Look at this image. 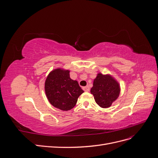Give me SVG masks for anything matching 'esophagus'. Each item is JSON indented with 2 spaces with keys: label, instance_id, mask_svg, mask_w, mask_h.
Instances as JSON below:
<instances>
[{
  "label": "esophagus",
  "instance_id": "1",
  "mask_svg": "<svg viewBox=\"0 0 158 158\" xmlns=\"http://www.w3.org/2000/svg\"><path fill=\"white\" fill-rule=\"evenodd\" d=\"M82 88H83V89L85 91V92H89V87L88 86V85H87V86L83 87Z\"/></svg>",
  "mask_w": 158,
  "mask_h": 158
}]
</instances>
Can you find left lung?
<instances>
[{
    "instance_id": "1",
    "label": "left lung",
    "mask_w": 158,
    "mask_h": 158,
    "mask_svg": "<svg viewBox=\"0 0 158 158\" xmlns=\"http://www.w3.org/2000/svg\"><path fill=\"white\" fill-rule=\"evenodd\" d=\"M90 92L95 102L102 108H109L116 101L121 92L120 84L111 74L99 73L94 80Z\"/></svg>"
}]
</instances>
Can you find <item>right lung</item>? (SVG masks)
<instances>
[{
    "instance_id": "obj_1",
    "label": "right lung",
    "mask_w": 158,
    "mask_h": 158,
    "mask_svg": "<svg viewBox=\"0 0 158 158\" xmlns=\"http://www.w3.org/2000/svg\"><path fill=\"white\" fill-rule=\"evenodd\" d=\"M45 92L49 103L62 111L73 109L84 92L78 81L70 78V70L63 68L50 72L45 82Z\"/></svg>"
}]
</instances>
